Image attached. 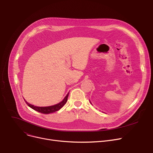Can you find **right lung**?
Segmentation results:
<instances>
[{
  "label": "right lung",
  "mask_w": 153,
  "mask_h": 153,
  "mask_svg": "<svg viewBox=\"0 0 153 153\" xmlns=\"http://www.w3.org/2000/svg\"><path fill=\"white\" fill-rule=\"evenodd\" d=\"M69 93L67 94V95L63 99V100L62 102H61L60 103L56 104V105H53V106H50V107H36L34 106L33 105H31V104L28 103L27 101H25L27 105L31 108L32 109H33L38 112H40L42 114H51V113H53V112H55L56 111L59 110V109H61L64 105H65L66 102L68 101V95H69Z\"/></svg>",
  "instance_id": "right-lung-1"
}]
</instances>
